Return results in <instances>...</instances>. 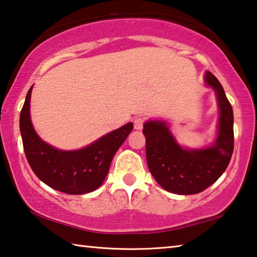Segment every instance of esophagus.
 <instances>
[{
  "label": "esophagus",
  "instance_id": "obj_1",
  "mask_svg": "<svg viewBox=\"0 0 257 257\" xmlns=\"http://www.w3.org/2000/svg\"><path fill=\"white\" fill-rule=\"evenodd\" d=\"M145 123H146L145 118H142V117H137V118L134 119V128H136L137 131H140V130L143 128Z\"/></svg>",
  "mask_w": 257,
  "mask_h": 257
}]
</instances>
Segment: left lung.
Here are the masks:
<instances>
[{"mask_svg":"<svg viewBox=\"0 0 257 257\" xmlns=\"http://www.w3.org/2000/svg\"><path fill=\"white\" fill-rule=\"evenodd\" d=\"M205 82L214 89L220 109L218 138L200 150L184 149L160 120L143 126L147 163L156 182L166 191L179 195L197 194L217 182L230 163L233 151V112L219 80L205 73Z\"/></svg>","mask_w":257,"mask_h":257,"instance_id":"8db88e82","label":"left lung"}]
</instances>
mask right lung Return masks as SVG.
<instances>
[{
    "label": "right lung",
    "mask_w": 257,
    "mask_h": 257,
    "mask_svg": "<svg viewBox=\"0 0 257 257\" xmlns=\"http://www.w3.org/2000/svg\"><path fill=\"white\" fill-rule=\"evenodd\" d=\"M31 90L33 87L20 112V132L26 158L33 172L46 185L66 194L80 195L97 190L105 181L112 157L132 132L133 124L121 126L83 149H55L37 136L31 124Z\"/></svg>",
    "instance_id": "right-lung-1"
}]
</instances>
